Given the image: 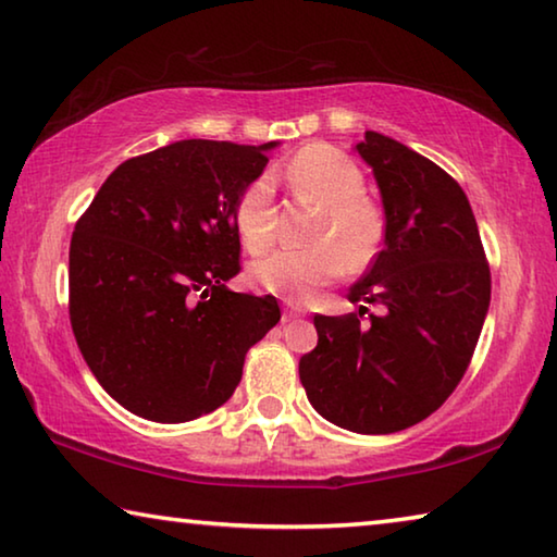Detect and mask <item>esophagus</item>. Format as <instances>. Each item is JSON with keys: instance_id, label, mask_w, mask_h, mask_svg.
<instances>
[{"instance_id": "1", "label": "esophagus", "mask_w": 557, "mask_h": 557, "mask_svg": "<svg viewBox=\"0 0 557 557\" xmlns=\"http://www.w3.org/2000/svg\"><path fill=\"white\" fill-rule=\"evenodd\" d=\"M295 317H305V307L292 305V301H287V305H285V322H289V319H295Z\"/></svg>"}]
</instances>
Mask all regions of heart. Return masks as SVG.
Wrapping results in <instances>:
<instances>
[{
	"label": "heart",
	"mask_w": 557,
	"mask_h": 557,
	"mask_svg": "<svg viewBox=\"0 0 557 557\" xmlns=\"http://www.w3.org/2000/svg\"><path fill=\"white\" fill-rule=\"evenodd\" d=\"M285 184L297 201L317 206L319 215L309 228L305 250H280L252 265L250 275L260 289L299 305L319 287L346 272H361L379 256L385 219L381 206L363 194L366 176L351 157L334 145L301 147L282 169ZM233 223L243 248L260 256L275 243V184L268 174L250 178L233 203Z\"/></svg>",
	"instance_id": "heart-1"
}]
</instances>
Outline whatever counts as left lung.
I'll list each match as a JSON object with an SVG mask.
<instances>
[{
  "mask_svg": "<svg viewBox=\"0 0 557 557\" xmlns=\"http://www.w3.org/2000/svg\"><path fill=\"white\" fill-rule=\"evenodd\" d=\"M356 152L381 188L385 245L348 289L358 314L314 317L319 342L299 358V381L334 425L391 435L425 420L459 385L492 272L467 194L445 169L371 129ZM369 306L380 314L363 323Z\"/></svg>",
  "mask_w": 557,
  "mask_h": 557,
  "instance_id": "obj_1",
  "label": "left lung"
}]
</instances>
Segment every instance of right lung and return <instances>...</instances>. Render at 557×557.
I'll return each mask as SVG.
<instances>
[{"mask_svg":"<svg viewBox=\"0 0 557 557\" xmlns=\"http://www.w3.org/2000/svg\"><path fill=\"white\" fill-rule=\"evenodd\" d=\"M275 145L182 139L132 157L75 223V342L110 398L139 418L172 425L221 408L248 348L280 322L275 297L225 287L240 272L235 196Z\"/></svg>","mask_w":557,"mask_h":557,"instance_id":"obj_1","label":"right lung"}]
</instances>
